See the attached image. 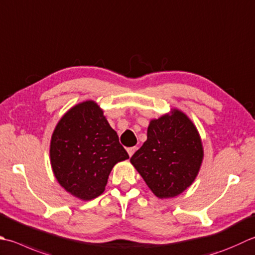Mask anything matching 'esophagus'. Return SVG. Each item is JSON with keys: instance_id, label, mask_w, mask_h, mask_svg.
Returning a JSON list of instances; mask_svg holds the SVG:
<instances>
[{"instance_id": "1", "label": "esophagus", "mask_w": 255, "mask_h": 255, "mask_svg": "<svg viewBox=\"0 0 255 255\" xmlns=\"http://www.w3.org/2000/svg\"><path fill=\"white\" fill-rule=\"evenodd\" d=\"M137 150V148L136 147H130V148H128L127 149V151H128V154H129V156H132V154H133V152L134 151H136Z\"/></svg>"}]
</instances>
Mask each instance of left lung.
I'll return each instance as SVG.
<instances>
[{
	"instance_id": "left-lung-1",
	"label": "left lung",
	"mask_w": 255,
	"mask_h": 255,
	"mask_svg": "<svg viewBox=\"0 0 255 255\" xmlns=\"http://www.w3.org/2000/svg\"><path fill=\"white\" fill-rule=\"evenodd\" d=\"M203 147L200 134L186 114H170L152 119L147 140L130 162L159 199L177 197L190 187L200 170Z\"/></svg>"
}]
</instances>
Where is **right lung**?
Wrapping results in <instances>:
<instances>
[{
  "label": "right lung",
  "mask_w": 255,
  "mask_h": 255,
  "mask_svg": "<svg viewBox=\"0 0 255 255\" xmlns=\"http://www.w3.org/2000/svg\"><path fill=\"white\" fill-rule=\"evenodd\" d=\"M49 156L58 183L84 201L101 196L115 164L129 158L94 101L75 105L61 118L52 134Z\"/></svg>",
  "instance_id": "right-lung-1"
}]
</instances>
